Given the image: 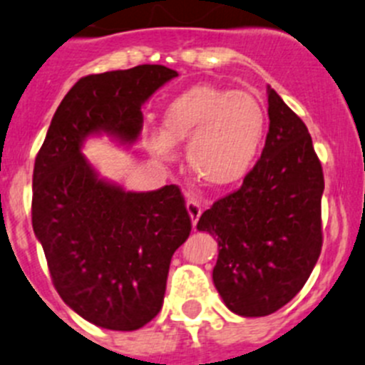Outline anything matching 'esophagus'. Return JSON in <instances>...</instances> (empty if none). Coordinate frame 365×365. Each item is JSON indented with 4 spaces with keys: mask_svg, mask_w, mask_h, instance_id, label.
I'll use <instances>...</instances> for the list:
<instances>
[{
    "mask_svg": "<svg viewBox=\"0 0 365 365\" xmlns=\"http://www.w3.org/2000/svg\"><path fill=\"white\" fill-rule=\"evenodd\" d=\"M202 205L198 202H194V200L187 202V212H189L190 221H192V227H196V223H198L200 216H202Z\"/></svg>",
    "mask_w": 365,
    "mask_h": 365,
    "instance_id": "34e87169",
    "label": "esophagus"
}]
</instances>
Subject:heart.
<instances>
[{
	"instance_id": "1",
	"label": "heart",
	"mask_w": 365,
	"mask_h": 365,
	"mask_svg": "<svg viewBox=\"0 0 365 365\" xmlns=\"http://www.w3.org/2000/svg\"><path fill=\"white\" fill-rule=\"evenodd\" d=\"M267 110L255 95L198 84L169 102L149 149L173 160V145L189 144L187 162L200 182L229 189L247 178L267 135Z\"/></svg>"
}]
</instances>
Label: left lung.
<instances>
[{"mask_svg": "<svg viewBox=\"0 0 365 365\" xmlns=\"http://www.w3.org/2000/svg\"><path fill=\"white\" fill-rule=\"evenodd\" d=\"M267 142L236 192L202 214L217 237L212 281L230 312L264 317L301 292L322 248V165L308 128L268 86Z\"/></svg>", "mask_w": 365, "mask_h": 365, "instance_id": "8db88e82", "label": "left lung"}]
</instances>
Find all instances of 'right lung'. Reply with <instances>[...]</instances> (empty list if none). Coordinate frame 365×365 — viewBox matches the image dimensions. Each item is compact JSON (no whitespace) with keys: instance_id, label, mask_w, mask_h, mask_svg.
Returning a JSON list of instances; mask_svg holds the SVG:
<instances>
[{"instance_id":"obj_1","label":"right lung","mask_w":365,"mask_h":365,"mask_svg":"<svg viewBox=\"0 0 365 365\" xmlns=\"http://www.w3.org/2000/svg\"><path fill=\"white\" fill-rule=\"evenodd\" d=\"M175 77L162 64H140L77 81L34 165L32 227L53 286L75 313L106 329L133 331L158 315L190 216L176 185L131 192L101 178L83 144L93 135L136 142L142 106Z\"/></svg>"}]
</instances>
